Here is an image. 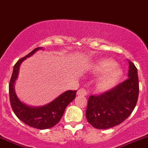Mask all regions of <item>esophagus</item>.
Wrapping results in <instances>:
<instances>
[{"mask_svg": "<svg viewBox=\"0 0 148 148\" xmlns=\"http://www.w3.org/2000/svg\"><path fill=\"white\" fill-rule=\"evenodd\" d=\"M77 94L79 96H86L88 94V93H87V91L85 90V89L81 88V89H79V90H77Z\"/></svg>", "mask_w": 148, "mask_h": 148, "instance_id": "obj_1", "label": "esophagus"}]
</instances>
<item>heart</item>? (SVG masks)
I'll return each mask as SVG.
<instances>
[{
  "mask_svg": "<svg viewBox=\"0 0 148 148\" xmlns=\"http://www.w3.org/2000/svg\"><path fill=\"white\" fill-rule=\"evenodd\" d=\"M94 74H100L96 81V88L100 92L111 90L119 83L123 77V71L111 59H102L94 62L90 68Z\"/></svg>",
  "mask_w": 148,
  "mask_h": 148,
  "instance_id": "1",
  "label": "heart"
}]
</instances>
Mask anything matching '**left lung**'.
<instances>
[{
	"mask_svg": "<svg viewBox=\"0 0 148 148\" xmlns=\"http://www.w3.org/2000/svg\"><path fill=\"white\" fill-rule=\"evenodd\" d=\"M137 69L129 60L128 79L100 95L89 97L86 119L95 128L108 129L125 120L133 112L139 96Z\"/></svg>",
	"mask_w": 148,
	"mask_h": 148,
	"instance_id": "1",
	"label": "left lung"
}]
</instances>
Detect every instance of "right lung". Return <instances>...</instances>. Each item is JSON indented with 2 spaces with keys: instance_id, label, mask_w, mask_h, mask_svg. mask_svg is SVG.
<instances>
[{
  "instance_id": "right-lung-1",
  "label": "right lung",
  "mask_w": 148,
  "mask_h": 148,
  "mask_svg": "<svg viewBox=\"0 0 148 148\" xmlns=\"http://www.w3.org/2000/svg\"><path fill=\"white\" fill-rule=\"evenodd\" d=\"M40 49H42V47L36 48L16 62L9 82V91L12 108L18 119L30 127L44 130L54 127L60 122L66 108L75 99L77 90H66L51 102L39 107L27 106L20 100L14 88L16 79H18L20 66L26 58L32 56Z\"/></svg>"
}]
</instances>
